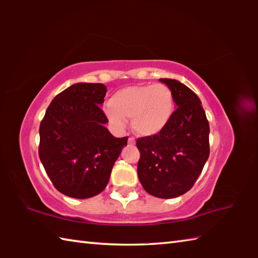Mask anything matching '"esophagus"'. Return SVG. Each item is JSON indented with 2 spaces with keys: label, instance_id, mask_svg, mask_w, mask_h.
Masks as SVG:
<instances>
[{
  "label": "esophagus",
  "instance_id": "obj_1",
  "mask_svg": "<svg viewBox=\"0 0 258 258\" xmlns=\"http://www.w3.org/2000/svg\"><path fill=\"white\" fill-rule=\"evenodd\" d=\"M128 144L130 145H134L135 144V139L132 138V136H131V138H128Z\"/></svg>",
  "mask_w": 258,
  "mask_h": 258
}]
</instances>
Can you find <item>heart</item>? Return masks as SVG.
<instances>
[{"label":"heart","mask_w":258,"mask_h":258,"mask_svg":"<svg viewBox=\"0 0 258 258\" xmlns=\"http://www.w3.org/2000/svg\"><path fill=\"white\" fill-rule=\"evenodd\" d=\"M174 112V97L164 84L133 85L118 90L105 107L109 122L118 128L132 117V126L140 135L152 136L165 128Z\"/></svg>","instance_id":"1"}]
</instances>
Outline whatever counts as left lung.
I'll return each instance as SVG.
<instances>
[{
  "label": "left lung",
  "mask_w": 258,
  "mask_h": 258,
  "mask_svg": "<svg viewBox=\"0 0 258 258\" xmlns=\"http://www.w3.org/2000/svg\"><path fill=\"white\" fill-rule=\"evenodd\" d=\"M160 81L171 89L176 109L160 133L136 141L138 175L149 194L174 199L193 187L210 156V124L189 87L176 80Z\"/></svg>",
  "instance_id": "left-lung-1"
}]
</instances>
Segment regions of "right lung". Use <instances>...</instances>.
<instances>
[{
  "mask_svg": "<svg viewBox=\"0 0 258 258\" xmlns=\"http://www.w3.org/2000/svg\"><path fill=\"white\" fill-rule=\"evenodd\" d=\"M101 83H76L53 98L40 125L38 156L54 187L73 199H90L106 187L127 136L114 138L101 108Z\"/></svg>",
  "mask_w": 258,
  "mask_h": 258,
  "instance_id": "1",
  "label": "right lung"
}]
</instances>
